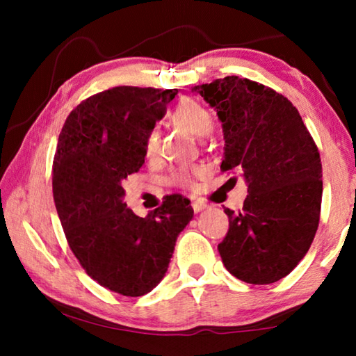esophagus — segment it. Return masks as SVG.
I'll list each match as a JSON object with an SVG mask.
<instances>
[{
    "label": "esophagus",
    "instance_id": "obj_1",
    "mask_svg": "<svg viewBox=\"0 0 356 356\" xmlns=\"http://www.w3.org/2000/svg\"><path fill=\"white\" fill-rule=\"evenodd\" d=\"M191 207H193V210H195L196 213H200V212H202L204 209H207V204L202 202V201H193L191 202Z\"/></svg>",
    "mask_w": 356,
    "mask_h": 356
}]
</instances>
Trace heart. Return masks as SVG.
Wrapping results in <instances>:
<instances>
[{
	"mask_svg": "<svg viewBox=\"0 0 356 356\" xmlns=\"http://www.w3.org/2000/svg\"><path fill=\"white\" fill-rule=\"evenodd\" d=\"M170 119L172 124L179 125L188 130L191 135L197 138H204L210 134V130L213 129V118L207 108H204L201 104H197L195 100H182L172 108L170 113ZM160 149V135L155 129L149 130L146 136H144V154L149 159L159 155ZM200 172L197 168L190 166H180L176 168L171 174L172 184L180 186H190L193 182V177Z\"/></svg>",
	"mask_w": 356,
	"mask_h": 356,
	"instance_id": "b5f03b06",
	"label": "heart"
}]
</instances>
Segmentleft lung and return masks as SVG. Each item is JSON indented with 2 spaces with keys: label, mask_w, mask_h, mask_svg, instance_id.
Wrapping results in <instances>:
<instances>
[{
  "label": "left lung",
  "mask_w": 356,
  "mask_h": 356,
  "mask_svg": "<svg viewBox=\"0 0 356 356\" xmlns=\"http://www.w3.org/2000/svg\"><path fill=\"white\" fill-rule=\"evenodd\" d=\"M191 91L221 120V170L240 171L248 185L243 209H225L221 261L240 281L272 284L297 267L316 236L322 204L316 143L297 108L261 83L232 75Z\"/></svg>",
  "instance_id": "1"
}]
</instances>
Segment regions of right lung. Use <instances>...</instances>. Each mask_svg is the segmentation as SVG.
I'll return each instance as SVG.
<instances>
[{"instance_id":"obj_1","label":"right lung","mask_w":356,"mask_h":356,"mask_svg":"<svg viewBox=\"0 0 356 356\" xmlns=\"http://www.w3.org/2000/svg\"><path fill=\"white\" fill-rule=\"evenodd\" d=\"M177 89L118 86L65 119L53 160V196L70 250L100 286L141 297L163 280L190 201L166 196L146 218L124 202V180L144 163V136Z\"/></svg>"}]
</instances>
